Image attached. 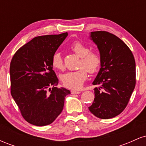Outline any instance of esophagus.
<instances>
[{"label": "esophagus", "instance_id": "1", "mask_svg": "<svg viewBox=\"0 0 146 146\" xmlns=\"http://www.w3.org/2000/svg\"><path fill=\"white\" fill-rule=\"evenodd\" d=\"M71 92V94H73V95L80 94V93H81V92H80V91H78V90H72Z\"/></svg>", "mask_w": 146, "mask_h": 146}]
</instances>
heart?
<instances>
[{
  "label": "heart",
  "mask_w": 146,
  "mask_h": 146,
  "mask_svg": "<svg viewBox=\"0 0 146 146\" xmlns=\"http://www.w3.org/2000/svg\"><path fill=\"white\" fill-rule=\"evenodd\" d=\"M71 49L77 56L81 58L79 68L75 71H68L60 76V80L64 86L72 89H79L87 79V71L96 73L101 65V57L96 52L90 51L89 48L80 42H75L71 45ZM53 67L58 70L64 69L62 58L60 53H55L51 58Z\"/></svg>",
  "instance_id": "b5f03b06"
}]
</instances>
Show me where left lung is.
<instances>
[{
    "label": "left lung",
    "mask_w": 146,
    "mask_h": 146,
    "mask_svg": "<svg viewBox=\"0 0 146 146\" xmlns=\"http://www.w3.org/2000/svg\"><path fill=\"white\" fill-rule=\"evenodd\" d=\"M90 38L101 57L100 69L93 84L95 98L88 107L98 118L107 119L119 115L128 104L136 84L132 53L118 37L107 31H93Z\"/></svg>",
    "instance_id": "8db88e82"
}]
</instances>
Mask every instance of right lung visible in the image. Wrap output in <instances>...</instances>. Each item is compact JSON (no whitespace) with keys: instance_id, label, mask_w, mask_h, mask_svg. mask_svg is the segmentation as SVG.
I'll use <instances>...</instances> for the list:
<instances>
[{"instance_id":"add662e5","label":"right lung","mask_w":146,"mask_h":146,"mask_svg":"<svg viewBox=\"0 0 146 146\" xmlns=\"http://www.w3.org/2000/svg\"><path fill=\"white\" fill-rule=\"evenodd\" d=\"M67 36L66 32L35 37L11 60V96L31 124L44 126L53 123L62 111L65 97L71 93L63 87H54L58 79L51 64L52 56Z\"/></svg>"}]
</instances>
